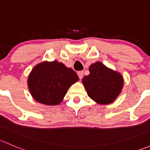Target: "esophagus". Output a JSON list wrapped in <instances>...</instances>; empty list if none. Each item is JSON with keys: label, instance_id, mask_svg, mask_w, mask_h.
I'll return each instance as SVG.
<instances>
[{"label": "esophagus", "instance_id": "esophagus-1", "mask_svg": "<svg viewBox=\"0 0 150 150\" xmlns=\"http://www.w3.org/2000/svg\"><path fill=\"white\" fill-rule=\"evenodd\" d=\"M77 74H78L79 78L80 79H81L83 77V74H84V72H83V71H79L77 72Z\"/></svg>", "mask_w": 150, "mask_h": 150}]
</instances>
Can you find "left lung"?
I'll return each instance as SVG.
<instances>
[{
  "instance_id": "left-lung-1",
  "label": "left lung",
  "mask_w": 150,
  "mask_h": 150,
  "mask_svg": "<svg viewBox=\"0 0 150 150\" xmlns=\"http://www.w3.org/2000/svg\"><path fill=\"white\" fill-rule=\"evenodd\" d=\"M89 70V74L82 79L88 96L100 104L112 103L123 88L122 76L100 62L91 65Z\"/></svg>"
}]
</instances>
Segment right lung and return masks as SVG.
I'll return each instance as SVG.
<instances>
[{"label":"right lung","mask_w":150,"mask_h":150,"mask_svg":"<svg viewBox=\"0 0 150 150\" xmlns=\"http://www.w3.org/2000/svg\"><path fill=\"white\" fill-rule=\"evenodd\" d=\"M79 77L73 69L57 61L37 65L29 76L28 86L35 100L47 105H58Z\"/></svg>","instance_id":"right-lung-1"}]
</instances>
